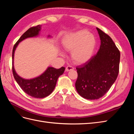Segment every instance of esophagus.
Returning a JSON list of instances; mask_svg holds the SVG:
<instances>
[{"instance_id":"1","label":"esophagus","mask_w":134,"mask_h":134,"mask_svg":"<svg viewBox=\"0 0 134 134\" xmlns=\"http://www.w3.org/2000/svg\"><path fill=\"white\" fill-rule=\"evenodd\" d=\"M73 69H74V68L73 67L69 65V66H67V67L66 68L65 70L66 71H70V70H73Z\"/></svg>"}]
</instances>
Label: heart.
<instances>
[{"label": "heart", "instance_id": "b5f03b06", "mask_svg": "<svg viewBox=\"0 0 134 134\" xmlns=\"http://www.w3.org/2000/svg\"><path fill=\"white\" fill-rule=\"evenodd\" d=\"M65 50L71 51L73 62L82 64L91 59L96 46L94 36L87 30H82L66 35L63 41Z\"/></svg>", "mask_w": 134, "mask_h": 134}]
</instances>
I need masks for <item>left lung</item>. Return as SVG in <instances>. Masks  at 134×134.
Instances as JSON below:
<instances>
[{
	"label": "left lung",
	"mask_w": 134,
	"mask_h": 134,
	"mask_svg": "<svg viewBox=\"0 0 134 134\" xmlns=\"http://www.w3.org/2000/svg\"><path fill=\"white\" fill-rule=\"evenodd\" d=\"M100 40L97 53L76 67L75 88L80 96L87 99L103 97L115 83L119 72L120 52L109 36L97 28Z\"/></svg>",
	"instance_id": "8db88e82"
}]
</instances>
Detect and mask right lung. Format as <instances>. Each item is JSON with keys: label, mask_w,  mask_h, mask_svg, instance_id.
Instances as JSON below:
<instances>
[{"label": "right lung", "mask_w": 134, "mask_h": 134, "mask_svg": "<svg viewBox=\"0 0 134 134\" xmlns=\"http://www.w3.org/2000/svg\"><path fill=\"white\" fill-rule=\"evenodd\" d=\"M41 27L40 25H38L29 28L15 43L12 51V71L15 80L24 92L36 98H43L50 95L55 89L59 77L64 73L65 70L64 67L58 69L52 67H48L46 70L41 75L31 79H23L15 72L13 61L16 47L23 40L38 36L41 30ZM48 37H50V36H48Z\"/></svg>", "instance_id": "add662e5"}]
</instances>
